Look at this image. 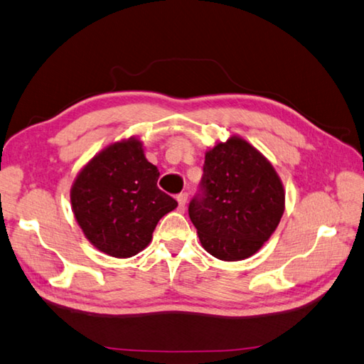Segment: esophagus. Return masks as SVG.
Listing matches in <instances>:
<instances>
[{
  "mask_svg": "<svg viewBox=\"0 0 364 364\" xmlns=\"http://www.w3.org/2000/svg\"><path fill=\"white\" fill-rule=\"evenodd\" d=\"M176 202H178V206H180V210L183 211L184 206H186V202H188V194L186 192H181V194L176 196Z\"/></svg>",
  "mask_w": 364,
  "mask_h": 364,
  "instance_id": "34e87169",
  "label": "esophagus"
}]
</instances>
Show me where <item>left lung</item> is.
<instances>
[{
	"label": "left lung",
	"instance_id": "left-lung-1",
	"mask_svg": "<svg viewBox=\"0 0 364 364\" xmlns=\"http://www.w3.org/2000/svg\"><path fill=\"white\" fill-rule=\"evenodd\" d=\"M200 189L189 218L205 251L219 260L254 255L286 210V191L272 162L240 135L205 153Z\"/></svg>",
	"mask_w": 364,
	"mask_h": 364
}]
</instances>
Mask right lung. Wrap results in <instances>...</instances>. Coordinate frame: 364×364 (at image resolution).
<instances>
[{
  "instance_id": "1",
  "label": "right lung",
  "mask_w": 364,
  "mask_h": 364,
  "mask_svg": "<svg viewBox=\"0 0 364 364\" xmlns=\"http://www.w3.org/2000/svg\"><path fill=\"white\" fill-rule=\"evenodd\" d=\"M159 170L137 137L107 145L70 188V205L85 237L99 251L127 259L149 245L159 219L178 203L158 188Z\"/></svg>"
}]
</instances>
